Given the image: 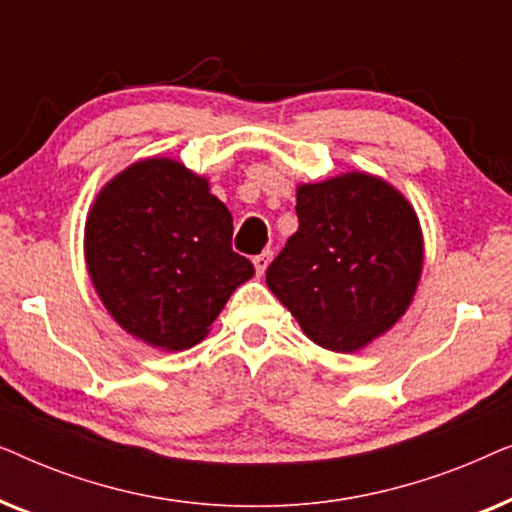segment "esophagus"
<instances>
[{
	"mask_svg": "<svg viewBox=\"0 0 512 512\" xmlns=\"http://www.w3.org/2000/svg\"><path fill=\"white\" fill-rule=\"evenodd\" d=\"M270 261H272V251H263V254L254 256V268H256V275L258 277L265 275V270H268Z\"/></svg>",
	"mask_w": 512,
	"mask_h": 512,
	"instance_id": "esophagus-1",
	"label": "esophagus"
}]
</instances>
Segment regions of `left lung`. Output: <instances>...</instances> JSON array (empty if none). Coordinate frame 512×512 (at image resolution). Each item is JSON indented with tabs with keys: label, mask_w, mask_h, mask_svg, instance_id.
I'll return each instance as SVG.
<instances>
[{
	"label": "left lung",
	"mask_w": 512,
	"mask_h": 512,
	"mask_svg": "<svg viewBox=\"0 0 512 512\" xmlns=\"http://www.w3.org/2000/svg\"><path fill=\"white\" fill-rule=\"evenodd\" d=\"M298 230L265 282L319 347L356 352L403 317L424 263L415 209L366 172L300 184Z\"/></svg>",
	"instance_id": "1"
}]
</instances>
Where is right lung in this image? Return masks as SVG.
I'll return each instance as SVG.
<instances>
[{"label": "right lung", "mask_w": 512, "mask_h": 512, "mask_svg": "<svg viewBox=\"0 0 512 512\" xmlns=\"http://www.w3.org/2000/svg\"><path fill=\"white\" fill-rule=\"evenodd\" d=\"M233 216L209 181L172 158L125 167L86 221L97 296L130 335L170 352L205 338L254 265L235 254Z\"/></svg>", "instance_id": "obj_1"}]
</instances>
